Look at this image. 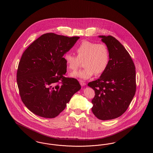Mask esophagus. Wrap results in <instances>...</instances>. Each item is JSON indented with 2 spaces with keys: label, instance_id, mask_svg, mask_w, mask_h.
I'll list each match as a JSON object with an SVG mask.
<instances>
[{
  "label": "esophagus",
  "instance_id": "34e87169",
  "mask_svg": "<svg viewBox=\"0 0 153 153\" xmlns=\"http://www.w3.org/2000/svg\"><path fill=\"white\" fill-rule=\"evenodd\" d=\"M79 84H80V85L82 86H85L86 85L85 83L84 82V81H79Z\"/></svg>",
  "mask_w": 153,
  "mask_h": 153
}]
</instances>
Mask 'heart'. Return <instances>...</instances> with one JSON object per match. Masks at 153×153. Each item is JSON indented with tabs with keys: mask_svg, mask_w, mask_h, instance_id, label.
Instances as JSON below:
<instances>
[{
	"mask_svg": "<svg viewBox=\"0 0 153 153\" xmlns=\"http://www.w3.org/2000/svg\"><path fill=\"white\" fill-rule=\"evenodd\" d=\"M75 52L77 56L67 53L63 57L68 69L76 71L82 61L84 68L72 73V77L88 79L95 74L97 76L104 74L108 67L110 53L107 45L104 43L84 40L76 47Z\"/></svg>",
	"mask_w": 153,
	"mask_h": 153,
	"instance_id": "1",
	"label": "heart"
}]
</instances>
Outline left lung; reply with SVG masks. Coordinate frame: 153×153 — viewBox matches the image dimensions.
<instances>
[{
	"mask_svg": "<svg viewBox=\"0 0 153 153\" xmlns=\"http://www.w3.org/2000/svg\"><path fill=\"white\" fill-rule=\"evenodd\" d=\"M99 37L109 49L110 61L104 74L88 85L95 92L92 112L101 120H109L123 114L134 97L135 68L128 52L115 37Z\"/></svg>",
	"mask_w": 153,
	"mask_h": 153,
	"instance_id": "8db88e82",
	"label": "left lung"
}]
</instances>
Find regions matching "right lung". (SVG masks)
Listing matches in <instances>:
<instances>
[{
	"label": "right lung",
	"mask_w": 153,
	"mask_h": 153,
	"mask_svg": "<svg viewBox=\"0 0 153 153\" xmlns=\"http://www.w3.org/2000/svg\"><path fill=\"white\" fill-rule=\"evenodd\" d=\"M79 37L47 33L25 50L19 63L17 84L25 106L37 116L52 118L81 89L77 79L65 77L63 56Z\"/></svg>",
	"instance_id": "add662e5"
}]
</instances>
